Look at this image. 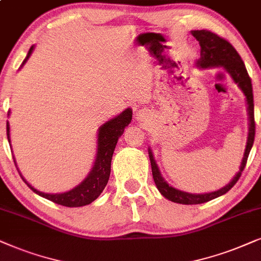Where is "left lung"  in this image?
Instances as JSON below:
<instances>
[{"mask_svg":"<svg viewBox=\"0 0 261 261\" xmlns=\"http://www.w3.org/2000/svg\"><path fill=\"white\" fill-rule=\"evenodd\" d=\"M192 36L199 41L200 45V57L197 61V67L206 69V68H215L222 67L225 71L230 75L232 81L238 83L239 88L242 90L246 96V101H247V110H248V119H249V133L247 145H246V150L244 159H242L241 166H240V171L236 173V175L228 185H225L222 189L214 191L210 193H201L194 194L184 192V191L176 190L174 187L169 186V184L165 181V179L161 176V173L159 171V167L156 165L154 155L150 149H149V159L151 163V172L152 178H154L155 185L160 191V193L163 197L167 198L168 200L174 201L179 204H186V205H192V204H201L206 203V201L213 200L215 198L223 196L227 193L232 186L238 182V180L241 176L242 171L245 169L246 163L249 155V151L254 143L255 136V121H254V101H253V88L252 81L249 77L247 69H246L244 61L241 60L238 51L232 47V45L223 38L218 37L217 34L207 30L200 31H191Z\"/></svg>","mask_w":261,"mask_h":261,"instance_id":"obj_1","label":"left lung"}]
</instances>
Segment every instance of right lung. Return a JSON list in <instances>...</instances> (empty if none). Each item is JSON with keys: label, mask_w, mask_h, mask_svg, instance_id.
Wrapping results in <instances>:
<instances>
[{"label": "right lung", "mask_w": 261, "mask_h": 261, "mask_svg": "<svg viewBox=\"0 0 261 261\" xmlns=\"http://www.w3.org/2000/svg\"><path fill=\"white\" fill-rule=\"evenodd\" d=\"M33 50H34V45L31 46L29 54H27L26 58L22 62V65L26 63L27 60H29L30 56L32 55ZM8 116H9V112H8ZM131 119H133V110L126 109L120 114H118L117 117H114L109 121H106L105 124H102L101 126L99 127L98 149H96L95 161H94V165H93L92 171L89 172V174L87 175V178L83 180L81 184H79L77 186L74 187V189L70 191H68V192L55 193V194L40 192V191L34 189L33 186H31L30 184L23 179V176L21 174L20 175H21L23 181L27 184V186H29L34 193L39 194L40 197H44L48 200L54 201V203L58 204V205H63L68 207H77V206L88 205V204L92 203V201H94L96 198L101 194L103 189H105L107 185V182H109L110 173H111V161H112L114 148H116L117 142L119 140V137L123 135L124 128L131 123ZM9 130H10L9 123L7 121V137H8V142L10 145ZM14 162H15V160H14ZM15 166H16V162H15Z\"/></svg>", "instance_id": "add662e5"}]
</instances>
